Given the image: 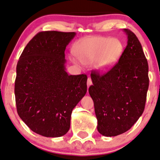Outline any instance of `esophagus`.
<instances>
[{"instance_id":"1","label":"esophagus","mask_w":160,"mask_h":160,"mask_svg":"<svg viewBox=\"0 0 160 160\" xmlns=\"http://www.w3.org/2000/svg\"><path fill=\"white\" fill-rule=\"evenodd\" d=\"M92 84V83L91 78H88V80H87V85H88V88H89Z\"/></svg>"}]
</instances>
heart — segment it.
Instances as JSON below:
<instances>
[{
    "label": "heart",
    "instance_id": "obj_1",
    "mask_svg": "<svg viewBox=\"0 0 160 160\" xmlns=\"http://www.w3.org/2000/svg\"><path fill=\"white\" fill-rule=\"evenodd\" d=\"M122 42L116 38L92 37L82 40L75 47L74 54L81 63L90 65L95 63V70L105 72L116 65L122 55ZM73 63L78 64L75 58Z\"/></svg>",
    "mask_w": 160,
    "mask_h": 160
}]
</instances>
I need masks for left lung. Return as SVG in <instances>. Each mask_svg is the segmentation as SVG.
<instances>
[{
  "mask_svg": "<svg viewBox=\"0 0 160 160\" xmlns=\"http://www.w3.org/2000/svg\"><path fill=\"white\" fill-rule=\"evenodd\" d=\"M127 45L118 62L103 75H90L89 94L94 102L98 131L115 137L129 130L144 110L149 88L148 62L141 43L123 28Z\"/></svg>",
  "mask_w": 160,
  "mask_h": 160,
  "instance_id": "8db88e82",
  "label": "left lung"
}]
</instances>
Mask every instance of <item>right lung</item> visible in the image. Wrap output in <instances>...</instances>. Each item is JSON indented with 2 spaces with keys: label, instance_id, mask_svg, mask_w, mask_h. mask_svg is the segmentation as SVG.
Returning <instances> with one entry per match:
<instances>
[{
  "label": "right lung",
  "instance_id": "obj_1",
  "mask_svg": "<svg viewBox=\"0 0 160 160\" xmlns=\"http://www.w3.org/2000/svg\"><path fill=\"white\" fill-rule=\"evenodd\" d=\"M75 32H39L28 43L16 66L18 116L33 132L59 137L70 127L71 114L87 92L86 75H69L65 51Z\"/></svg>",
  "mask_w": 160,
  "mask_h": 160
}]
</instances>
